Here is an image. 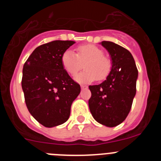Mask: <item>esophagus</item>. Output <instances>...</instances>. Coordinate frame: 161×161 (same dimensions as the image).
<instances>
[{
  "mask_svg": "<svg viewBox=\"0 0 161 161\" xmlns=\"http://www.w3.org/2000/svg\"><path fill=\"white\" fill-rule=\"evenodd\" d=\"M80 87H81L82 89H88V86H87V85H81Z\"/></svg>",
  "mask_w": 161,
  "mask_h": 161,
  "instance_id": "1",
  "label": "esophagus"
}]
</instances>
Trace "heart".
<instances>
[{
	"label": "heart",
	"instance_id": "b5f03b06",
	"mask_svg": "<svg viewBox=\"0 0 161 161\" xmlns=\"http://www.w3.org/2000/svg\"><path fill=\"white\" fill-rule=\"evenodd\" d=\"M85 70L75 76L76 81L87 84L96 79L104 80L111 70V62L103 55L102 50L92 44L80 45L76 48V53L67 50L61 56V64L69 75H74L82 68Z\"/></svg>",
	"mask_w": 161,
	"mask_h": 161
}]
</instances>
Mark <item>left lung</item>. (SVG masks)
Returning <instances> with one entry per match:
<instances>
[{
  "label": "left lung",
  "mask_w": 161,
  "mask_h": 161,
  "mask_svg": "<svg viewBox=\"0 0 161 161\" xmlns=\"http://www.w3.org/2000/svg\"><path fill=\"white\" fill-rule=\"evenodd\" d=\"M112 61L110 72L100 85H89L92 96L89 106L93 119L114 127L127 117L136 93L138 70L128 50L109 41L101 42Z\"/></svg>",
  "instance_id": "obj_1"
}]
</instances>
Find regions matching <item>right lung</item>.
<instances>
[{"label":"right lung","instance_id":"obj_1","mask_svg":"<svg viewBox=\"0 0 161 161\" xmlns=\"http://www.w3.org/2000/svg\"><path fill=\"white\" fill-rule=\"evenodd\" d=\"M74 41L55 40L35 48L22 70V87L31 114L46 127L63 124L80 93L61 64V56Z\"/></svg>","mask_w":161,"mask_h":161}]
</instances>
